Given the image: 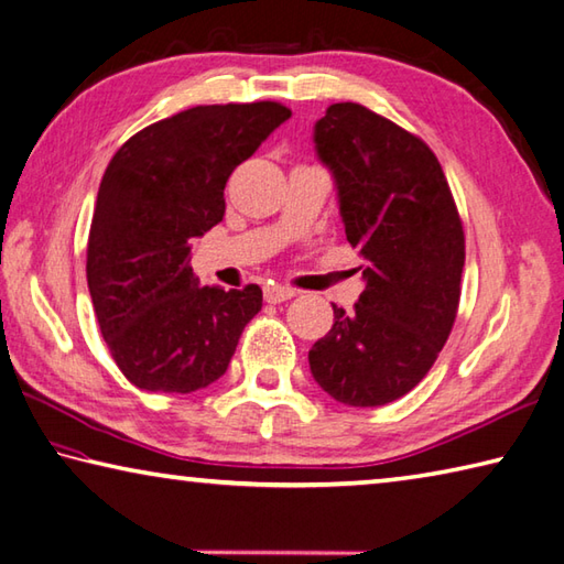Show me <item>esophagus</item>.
<instances>
[{
	"instance_id": "1",
	"label": "esophagus",
	"mask_w": 564,
	"mask_h": 564,
	"mask_svg": "<svg viewBox=\"0 0 564 564\" xmlns=\"http://www.w3.org/2000/svg\"><path fill=\"white\" fill-rule=\"evenodd\" d=\"M293 295H295V291L289 289V285H281V283H269L267 289H263V297H267V303L291 301Z\"/></svg>"
}]
</instances>
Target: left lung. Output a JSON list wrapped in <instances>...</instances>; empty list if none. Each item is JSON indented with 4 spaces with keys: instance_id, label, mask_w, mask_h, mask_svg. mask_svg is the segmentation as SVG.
Returning <instances> with one entry per match:
<instances>
[{
    "instance_id": "left-lung-1",
    "label": "left lung",
    "mask_w": 564,
    "mask_h": 564,
    "mask_svg": "<svg viewBox=\"0 0 564 564\" xmlns=\"http://www.w3.org/2000/svg\"><path fill=\"white\" fill-rule=\"evenodd\" d=\"M333 175L347 241L364 257L355 311L307 351L315 383L337 403L401 399L433 367L455 325L465 231L435 153L357 102L327 107L313 129Z\"/></svg>"
}]
</instances>
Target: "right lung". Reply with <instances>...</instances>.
Segmentation results:
<instances>
[{"label": "right lung", "instance_id": "obj_1", "mask_svg": "<svg viewBox=\"0 0 564 564\" xmlns=\"http://www.w3.org/2000/svg\"><path fill=\"white\" fill-rule=\"evenodd\" d=\"M291 109L207 105L141 129L109 161L87 241V289L109 351L143 391L193 393L227 371L261 289L200 285L193 239L225 217L231 171Z\"/></svg>", "mask_w": 564, "mask_h": 564}]
</instances>
